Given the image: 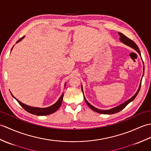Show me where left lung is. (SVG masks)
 <instances>
[{
	"instance_id": "obj_1",
	"label": "left lung",
	"mask_w": 151,
	"mask_h": 151,
	"mask_svg": "<svg viewBox=\"0 0 151 151\" xmlns=\"http://www.w3.org/2000/svg\"><path fill=\"white\" fill-rule=\"evenodd\" d=\"M119 36H120L119 40L121 41L122 43H124V45H127V46L130 47V48H132V49L135 50L136 52L138 53L139 55H140V56H141V52H140V51H139V48H138V47L137 46V45L135 43H134L133 41L130 40L129 38H128L127 36H125L122 33L119 32ZM141 58H142V57H141ZM143 75H144V66H143V73L142 78H143ZM141 85H142V81H141L140 84H139V88H138V89H137V92L132 96V97H131L130 99H129V100H127V101H125L124 102H123V103H122L121 104L119 105V106H117L114 107L113 108L109 109V110H101V109H98L97 108L94 107L93 106H92L91 104H89V102L87 101V100H86V98L84 97V100H85V101L86 102V104H88V106L90 108L91 110H93L96 111V112H97V113L102 114H115V113H117V112L120 111L121 110H123V109L124 108L126 107L129 104L130 102H132V101H134V99L136 98L137 93H138L139 91V89H140V88H141ZM81 88H82V91L83 92V93H84V91H83V88H82V85L81 86Z\"/></svg>"
}]
</instances>
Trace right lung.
<instances>
[{
    "mask_svg": "<svg viewBox=\"0 0 151 151\" xmlns=\"http://www.w3.org/2000/svg\"><path fill=\"white\" fill-rule=\"evenodd\" d=\"M24 37V36L22 37V38H21L20 40H19L17 41V42H16V43L19 42V41H21L22 39H23ZM13 47H12V49H13ZM65 86H66V83L65 84ZM11 94L12 95V97H14L15 99V100L19 102V104H20L21 106L25 110H26L28 112H29V113H30L32 114L36 115H49V114L54 113V112L58 110V108L60 107L61 104H62V101H63V93L62 95L61 96L60 99H58V101L56 102V103L52 104V106H50L47 107V108H37V107L30 106H28L27 104L22 103V102H21V101H19V100H17V99H16L14 97V96L12 95V93H11Z\"/></svg>",
    "mask_w": 151,
    "mask_h": 151,
    "instance_id": "right-lung-1",
    "label": "right lung"
}]
</instances>
